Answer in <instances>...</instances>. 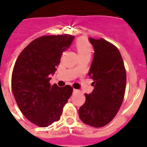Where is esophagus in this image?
Returning a JSON list of instances; mask_svg holds the SVG:
<instances>
[{
    "label": "esophagus",
    "instance_id": "34e87169",
    "mask_svg": "<svg viewBox=\"0 0 147 147\" xmlns=\"http://www.w3.org/2000/svg\"><path fill=\"white\" fill-rule=\"evenodd\" d=\"M73 92H74V93H80V90L76 89H74L73 90Z\"/></svg>",
    "mask_w": 147,
    "mask_h": 147
}]
</instances>
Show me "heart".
I'll return each mask as SVG.
<instances>
[{
	"label": "heart",
	"mask_w": 147,
	"mask_h": 147,
	"mask_svg": "<svg viewBox=\"0 0 147 147\" xmlns=\"http://www.w3.org/2000/svg\"><path fill=\"white\" fill-rule=\"evenodd\" d=\"M76 47L79 56L91 54V45L85 37H81V38H79L76 40Z\"/></svg>",
	"instance_id": "heart-1"
}]
</instances>
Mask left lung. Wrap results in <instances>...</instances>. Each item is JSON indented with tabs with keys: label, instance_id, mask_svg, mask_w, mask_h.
I'll use <instances>...</instances> for the list:
<instances>
[{
	"label": "left lung",
	"instance_id": "obj_1",
	"mask_svg": "<svg viewBox=\"0 0 147 147\" xmlns=\"http://www.w3.org/2000/svg\"><path fill=\"white\" fill-rule=\"evenodd\" d=\"M94 49L90 78L94 89L85 94V104L79 110L85 124L102 127L113 119L120 109L125 93L127 75L121 55L115 45L104 39L89 37Z\"/></svg>",
	"mask_w": 147,
	"mask_h": 147
}]
</instances>
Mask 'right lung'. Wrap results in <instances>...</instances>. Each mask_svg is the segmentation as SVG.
Returning a JSON list of instances; mask_svg holds the SVG:
<instances>
[{"label":"right lung","mask_w":147,"mask_h":147,"mask_svg":"<svg viewBox=\"0 0 147 147\" xmlns=\"http://www.w3.org/2000/svg\"><path fill=\"white\" fill-rule=\"evenodd\" d=\"M74 36H42L22 51L11 76V89L22 113L33 124L45 127L60 119L62 108L72 94L70 85L49 84L63 51Z\"/></svg>","instance_id":"right-lung-1"}]
</instances>
